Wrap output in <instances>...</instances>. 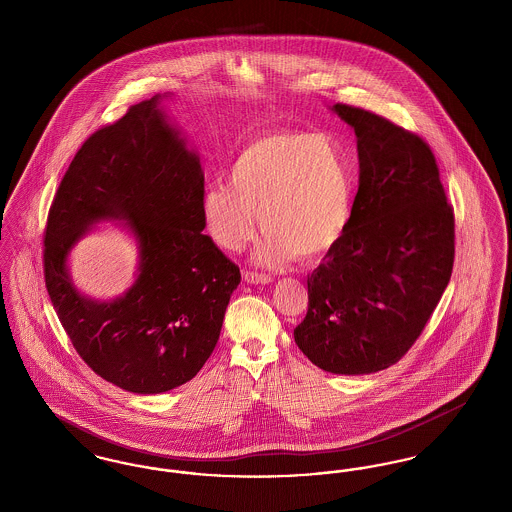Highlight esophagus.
<instances>
[{
    "mask_svg": "<svg viewBox=\"0 0 512 512\" xmlns=\"http://www.w3.org/2000/svg\"><path fill=\"white\" fill-rule=\"evenodd\" d=\"M244 280L247 284H270L272 276L261 272H244Z\"/></svg>",
    "mask_w": 512,
    "mask_h": 512,
    "instance_id": "esophagus-1",
    "label": "esophagus"
}]
</instances>
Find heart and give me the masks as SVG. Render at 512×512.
<instances>
[{
  "instance_id": "heart-1",
  "label": "heart",
  "mask_w": 512,
  "mask_h": 512,
  "mask_svg": "<svg viewBox=\"0 0 512 512\" xmlns=\"http://www.w3.org/2000/svg\"><path fill=\"white\" fill-rule=\"evenodd\" d=\"M228 180L230 186H209L201 195L205 232L224 251H240L261 220L265 232L253 261L263 267H280L295 255L322 257L351 219V169L330 134L259 136L236 155Z\"/></svg>"
}]
</instances>
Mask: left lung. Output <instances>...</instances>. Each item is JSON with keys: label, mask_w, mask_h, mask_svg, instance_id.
I'll return each instance as SVG.
<instances>
[{"label": "left lung", "mask_w": 512, "mask_h": 512, "mask_svg": "<svg viewBox=\"0 0 512 512\" xmlns=\"http://www.w3.org/2000/svg\"><path fill=\"white\" fill-rule=\"evenodd\" d=\"M357 136L359 190L340 238L307 278L297 347L324 372L395 365L424 330L455 257V220L428 144L370 111L330 107Z\"/></svg>", "instance_id": "left-lung-1"}]
</instances>
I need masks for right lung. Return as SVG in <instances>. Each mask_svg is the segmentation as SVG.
Wrapping results in <instances>:
<instances>
[{
    "instance_id": "right-lung-1",
    "label": "right lung",
    "mask_w": 512,
    "mask_h": 512,
    "mask_svg": "<svg viewBox=\"0 0 512 512\" xmlns=\"http://www.w3.org/2000/svg\"><path fill=\"white\" fill-rule=\"evenodd\" d=\"M153 96L92 134L55 194L46 288L74 349L103 380L155 395L190 382L211 357L240 268L203 232V169L165 101ZM119 221L139 253L117 298L80 293L68 261L99 221Z\"/></svg>"
}]
</instances>
